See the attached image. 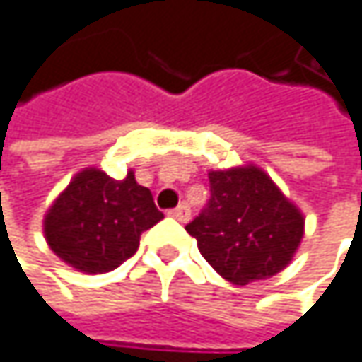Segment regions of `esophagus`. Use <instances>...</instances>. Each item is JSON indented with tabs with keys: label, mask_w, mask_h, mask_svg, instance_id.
<instances>
[{
	"label": "esophagus",
	"mask_w": 362,
	"mask_h": 362,
	"mask_svg": "<svg viewBox=\"0 0 362 362\" xmlns=\"http://www.w3.org/2000/svg\"><path fill=\"white\" fill-rule=\"evenodd\" d=\"M168 216L177 218L179 222H187V220L192 218V210H189L187 204H181V206H177L175 210H168Z\"/></svg>",
	"instance_id": "esophagus-1"
}]
</instances>
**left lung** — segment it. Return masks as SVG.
Instances as JSON below:
<instances>
[{
	"label": "left lung",
	"instance_id": "left-lung-1",
	"mask_svg": "<svg viewBox=\"0 0 362 362\" xmlns=\"http://www.w3.org/2000/svg\"><path fill=\"white\" fill-rule=\"evenodd\" d=\"M208 208L185 230L204 259L237 286L266 280L295 257L305 216L255 165L210 170Z\"/></svg>",
	"mask_w": 362,
	"mask_h": 362
}]
</instances>
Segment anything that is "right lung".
<instances>
[{"label":"right lung","mask_w":362,"mask_h":362,"mask_svg":"<svg viewBox=\"0 0 362 362\" xmlns=\"http://www.w3.org/2000/svg\"><path fill=\"white\" fill-rule=\"evenodd\" d=\"M165 218L134 170L113 179L96 167L82 168L49 206L42 230L47 245L69 268L105 274L140 247V235Z\"/></svg>","instance_id":"obj_1"}]
</instances>
